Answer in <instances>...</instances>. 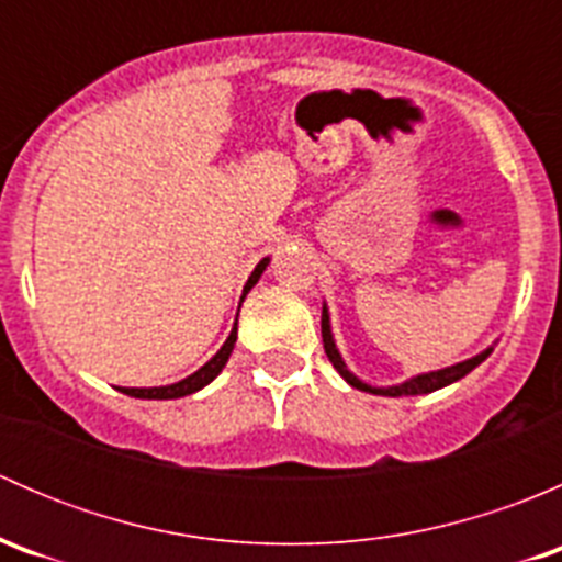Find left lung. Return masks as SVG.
<instances>
[{
	"mask_svg": "<svg viewBox=\"0 0 562 562\" xmlns=\"http://www.w3.org/2000/svg\"><path fill=\"white\" fill-rule=\"evenodd\" d=\"M321 334H323V350H326V356H328V361H331V364H334V370H337L339 375H342L345 381H348L353 389L370 391V394H381V396H416V394H429V391H438V389L449 386V383L459 381V378L468 375L470 370H475V367H479L481 361H484L486 356L492 353V348H490V350H484V353L473 356V359L459 361V364H454V367H446V370L427 372V375L413 378V381L402 383V386L375 389V386H367V383H361L359 378H356L353 372H350L348 367H345L342 356H339L337 345H334V339H331V326H328V313H326V307H323V317H321Z\"/></svg>",
	"mask_w": 562,
	"mask_h": 562,
	"instance_id": "obj_1",
	"label": "left lung"
}]
</instances>
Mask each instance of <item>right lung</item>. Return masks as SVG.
<instances>
[{
  "label": "right lung",
  "instance_id": "right-lung-1",
  "mask_svg": "<svg viewBox=\"0 0 562 562\" xmlns=\"http://www.w3.org/2000/svg\"><path fill=\"white\" fill-rule=\"evenodd\" d=\"M266 263H269V258H263L258 266H255L252 277H249L247 285H245V293L255 285V282H258V277L263 274ZM241 299H245V296H241ZM234 345H236V326H234V331H231V337L225 339L223 348L217 350V356H214L212 361H206V364H203L198 372H192L190 378H184V381L173 383V386H160V389H119V391H124L127 396H135V400H179V396L195 394L198 389H203L206 383H212L214 378L223 372V367H225V361H228Z\"/></svg>",
  "mask_w": 562,
  "mask_h": 562
}]
</instances>
